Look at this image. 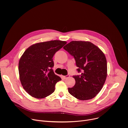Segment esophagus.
Returning a JSON list of instances; mask_svg holds the SVG:
<instances>
[{
  "label": "esophagus",
  "mask_w": 128,
  "mask_h": 128,
  "mask_svg": "<svg viewBox=\"0 0 128 128\" xmlns=\"http://www.w3.org/2000/svg\"><path fill=\"white\" fill-rule=\"evenodd\" d=\"M69 76H70L69 75H67V76H62V78H63V79H66V78H69Z\"/></svg>",
  "instance_id": "34e87169"
}]
</instances>
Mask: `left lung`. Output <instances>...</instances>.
I'll list each match as a JSON object with an SVG mask.
<instances>
[{"mask_svg":"<svg viewBox=\"0 0 128 128\" xmlns=\"http://www.w3.org/2000/svg\"><path fill=\"white\" fill-rule=\"evenodd\" d=\"M63 48L74 57L80 75L74 76L76 84L68 92L80 100L94 98L107 77V61L104 53L89 42L72 41Z\"/></svg>","mask_w":128,"mask_h":128,"instance_id":"8db88e82","label":"left lung"}]
</instances>
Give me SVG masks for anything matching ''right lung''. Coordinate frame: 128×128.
<instances>
[{"mask_svg": "<svg viewBox=\"0 0 128 128\" xmlns=\"http://www.w3.org/2000/svg\"><path fill=\"white\" fill-rule=\"evenodd\" d=\"M66 42L51 40L35 44L23 53L19 63L21 84L31 96L41 99L52 94L61 78L54 72L52 57Z\"/></svg>", "mask_w": 128, "mask_h": 128, "instance_id": "right-lung-1", "label": "right lung"}]
</instances>
